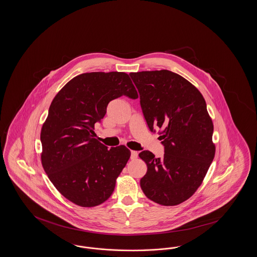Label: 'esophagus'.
I'll list each match as a JSON object with an SVG mask.
<instances>
[{"instance_id": "34e87169", "label": "esophagus", "mask_w": 257, "mask_h": 257, "mask_svg": "<svg viewBox=\"0 0 257 257\" xmlns=\"http://www.w3.org/2000/svg\"><path fill=\"white\" fill-rule=\"evenodd\" d=\"M137 157H138V152L132 150V151H131V159L135 160Z\"/></svg>"}]
</instances>
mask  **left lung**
Returning a JSON list of instances; mask_svg holds the SVG:
<instances>
[{"mask_svg":"<svg viewBox=\"0 0 257 257\" xmlns=\"http://www.w3.org/2000/svg\"><path fill=\"white\" fill-rule=\"evenodd\" d=\"M137 86L150 131L159 128L164 157L148 151L139 156L147 171L141 188L152 201L173 206L196 193L215 157L214 126L205 100L182 76L169 70L129 74Z\"/></svg>","mask_w":257,"mask_h":257,"instance_id":"left-lung-1","label":"left lung"}]
</instances>
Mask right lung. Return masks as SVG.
Listing matches in <instances>:
<instances>
[{"instance_id": "right-lung-1", "label": "right lung", "mask_w": 257, "mask_h": 257, "mask_svg": "<svg viewBox=\"0 0 257 257\" xmlns=\"http://www.w3.org/2000/svg\"><path fill=\"white\" fill-rule=\"evenodd\" d=\"M122 95L139 96L128 74L90 72L74 77L50 105L40 133L42 167L76 205L94 207L106 201L130 158L125 146L108 149L93 131L110 101Z\"/></svg>"}]
</instances>
